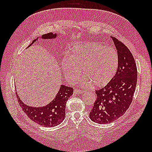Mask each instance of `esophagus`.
Listing matches in <instances>:
<instances>
[{"instance_id": "34e87169", "label": "esophagus", "mask_w": 152, "mask_h": 152, "mask_svg": "<svg viewBox=\"0 0 152 152\" xmlns=\"http://www.w3.org/2000/svg\"><path fill=\"white\" fill-rule=\"evenodd\" d=\"M83 92L84 91H82V90H80V89H77L74 90V94H82V93H83Z\"/></svg>"}]
</instances>
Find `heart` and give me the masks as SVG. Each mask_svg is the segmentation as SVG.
I'll list each match as a JSON object with an SVG mask.
<instances>
[{
  "mask_svg": "<svg viewBox=\"0 0 152 152\" xmlns=\"http://www.w3.org/2000/svg\"><path fill=\"white\" fill-rule=\"evenodd\" d=\"M118 63V55L114 48L88 42L72 47L69 57L63 58L61 66L69 82H76L82 70L83 87L93 84L95 88H103L114 78Z\"/></svg>",
  "mask_w": 152,
  "mask_h": 152,
  "instance_id": "1",
  "label": "heart"
}]
</instances>
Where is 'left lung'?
Here are the masks:
<instances>
[{"label": "left lung", "instance_id": "1", "mask_svg": "<svg viewBox=\"0 0 152 152\" xmlns=\"http://www.w3.org/2000/svg\"><path fill=\"white\" fill-rule=\"evenodd\" d=\"M118 55V66L114 78L104 88L96 90V99L89 118L99 124H107L124 114L133 101L137 82L136 63L130 50L110 37Z\"/></svg>", "mask_w": 152, "mask_h": 152}]
</instances>
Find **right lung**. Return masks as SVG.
<instances>
[{
  "label": "right lung",
  "mask_w": 152,
  "mask_h": 152,
  "mask_svg": "<svg viewBox=\"0 0 152 152\" xmlns=\"http://www.w3.org/2000/svg\"><path fill=\"white\" fill-rule=\"evenodd\" d=\"M57 36V33H47L41 36L42 39H55ZM34 40L28 46H31L34 42ZM73 94V88L64 85H61L56 97L52 100L50 104L42 107H33L27 106L21 101L18 93L16 96L18 100L19 104L21 106L23 110L27 114L31 120L43 127H55L59 125L62 122L65 116L66 103L70 96Z\"/></svg>",
  "instance_id": "right-lung-1"
}]
</instances>
